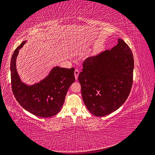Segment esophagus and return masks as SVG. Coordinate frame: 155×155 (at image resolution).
I'll use <instances>...</instances> for the list:
<instances>
[{"label": "esophagus", "mask_w": 155, "mask_h": 155, "mask_svg": "<svg viewBox=\"0 0 155 155\" xmlns=\"http://www.w3.org/2000/svg\"><path fill=\"white\" fill-rule=\"evenodd\" d=\"M74 77H75V79L77 80L78 79V74H79V71L78 70H74Z\"/></svg>", "instance_id": "esophagus-1"}]
</instances>
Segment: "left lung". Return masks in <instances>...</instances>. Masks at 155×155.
<instances>
[{
    "instance_id": "left-lung-1",
    "label": "left lung",
    "mask_w": 155,
    "mask_h": 155,
    "mask_svg": "<svg viewBox=\"0 0 155 155\" xmlns=\"http://www.w3.org/2000/svg\"><path fill=\"white\" fill-rule=\"evenodd\" d=\"M134 68L132 52L121 39L110 50L88 57L78 78L88 110L101 117L121 107L132 86Z\"/></svg>"
}]
</instances>
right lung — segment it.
<instances>
[{
    "mask_svg": "<svg viewBox=\"0 0 155 155\" xmlns=\"http://www.w3.org/2000/svg\"><path fill=\"white\" fill-rule=\"evenodd\" d=\"M23 41L15 50L11 60V78L15 98L27 111L47 118L55 116L62 107L68 89L74 82V69L55 66L41 81L27 84L21 81L16 68L19 50L27 43Z\"/></svg>",
    "mask_w": 155,
    "mask_h": 155,
    "instance_id": "right-lung-1",
    "label": "right lung"
}]
</instances>
